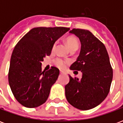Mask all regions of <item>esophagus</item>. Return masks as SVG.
Masks as SVG:
<instances>
[{
	"label": "esophagus",
	"mask_w": 123,
	"mask_h": 123,
	"mask_svg": "<svg viewBox=\"0 0 123 123\" xmlns=\"http://www.w3.org/2000/svg\"><path fill=\"white\" fill-rule=\"evenodd\" d=\"M60 73H61V74H64V72H63V71H61H61H60Z\"/></svg>",
	"instance_id": "1"
}]
</instances>
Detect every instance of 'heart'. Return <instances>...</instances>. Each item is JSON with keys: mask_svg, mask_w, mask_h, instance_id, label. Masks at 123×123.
I'll list each match as a JSON object with an SVG mask.
<instances>
[{"mask_svg": "<svg viewBox=\"0 0 123 123\" xmlns=\"http://www.w3.org/2000/svg\"><path fill=\"white\" fill-rule=\"evenodd\" d=\"M66 43H67L68 47L70 49V50H71V49H77L78 48V46H79L78 41L74 37H68L66 39ZM55 47H56V43H55L53 46V48H52L53 51L55 50ZM55 63L60 68H64L67 66V64L68 63V61H67V60H63V59H56L55 61Z\"/></svg>", "mask_w": 123, "mask_h": 123, "instance_id": "obj_1", "label": "heart"}]
</instances>
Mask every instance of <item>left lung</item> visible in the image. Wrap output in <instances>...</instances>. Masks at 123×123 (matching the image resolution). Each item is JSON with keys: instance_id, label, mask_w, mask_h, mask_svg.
Returning a JSON list of instances; mask_svg holds the SVG:
<instances>
[{"instance_id": "8db88e82", "label": "left lung", "mask_w": 123, "mask_h": 123, "mask_svg": "<svg viewBox=\"0 0 123 123\" xmlns=\"http://www.w3.org/2000/svg\"><path fill=\"white\" fill-rule=\"evenodd\" d=\"M70 33L78 37L81 44L79 56L70 66L80 70L82 78H72L65 86L68 103L80 110H88L99 105L108 95L113 79V69L105 47L87 30L72 29Z\"/></svg>"}]
</instances>
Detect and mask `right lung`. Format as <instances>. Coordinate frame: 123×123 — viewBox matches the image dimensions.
<instances>
[{
	"mask_svg": "<svg viewBox=\"0 0 123 123\" xmlns=\"http://www.w3.org/2000/svg\"><path fill=\"white\" fill-rule=\"evenodd\" d=\"M70 30L69 28L39 27L31 29L13 50L8 72V82L16 100L28 108L45 102L59 70L51 67L41 71V62L51 53L56 41Z\"/></svg>",
	"mask_w": 123,
	"mask_h": 123,
	"instance_id": "right-lung-1",
	"label": "right lung"
}]
</instances>
